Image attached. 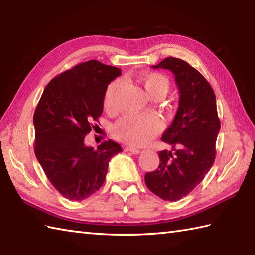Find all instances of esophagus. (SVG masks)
Wrapping results in <instances>:
<instances>
[{
    "label": "esophagus",
    "mask_w": 255,
    "mask_h": 255,
    "mask_svg": "<svg viewBox=\"0 0 255 255\" xmlns=\"http://www.w3.org/2000/svg\"><path fill=\"white\" fill-rule=\"evenodd\" d=\"M125 151H127V152H131L133 154L140 153V150L137 149V148H133V147H126V148H125Z\"/></svg>",
    "instance_id": "esophagus-1"
}]
</instances>
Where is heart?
<instances>
[{
  "label": "heart",
  "mask_w": 255,
  "mask_h": 255,
  "mask_svg": "<svg viewBox=\"0 0 255 255\" xmlns=\"http://www.w3.org/2000/svg\"><path fill=\"white\" fill-rule=\"evenodd\" d=\"M140 82L148 95L152 99L163 97L170 89V81L160 72H144L139 77ZM122 86V81L116 80L107 86L104 94V107L106 111L116 108V97ZM162 129L163 122L155 114L145 115H127L114 125L113 133L123 142L141 145L150 141Z\"/></svg>",
  "instance_id": "heart-1"
}]
</instances>
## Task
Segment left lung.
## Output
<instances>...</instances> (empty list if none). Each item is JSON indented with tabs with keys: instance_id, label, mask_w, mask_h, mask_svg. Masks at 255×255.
Here are the masks:
<instances>
[{
	"instance_id": "left-lung-1",
	"label": "left lung",
	"mask_w": 255,
	"mask_h": 255,
	"mask_svg": "<svg viewBox=\"0 0 255 255\" xmlns=\"http://www.w3.org/2000/svg\"><path fill=\"white\" fill-rule=\"evenodd\" d=\"M152 68L174 73L180 102L174 119L162 136L172 151H160L159 167L148 172L144 182L156 196L175 202L191 193L213 166L220 121L214 90L196 69L173 57Z\"/></svg>"
}]
</instances>
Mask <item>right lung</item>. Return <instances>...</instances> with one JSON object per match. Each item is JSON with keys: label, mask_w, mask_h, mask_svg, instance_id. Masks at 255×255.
Instances as JSON below:
<instances>
[{"label": "right lung", "mask_w": 255, "mask_h": 255, "mask_svg": "<svg viewBox=\"0 0 255 255\" xmlns=\"http://www.w3.org/2000/svg\"><path fill=\"white\" fill-rule=\"evenodd\" d=\"M121 74V69L97 60L79 63L47 84L36 107V158L53 187L70 200L99 191L108 162L123 151L112 140L97 149L84 144L103 113L108 84Z\"/></svg>", "instance_id": "obj_1"}]
</instances>
